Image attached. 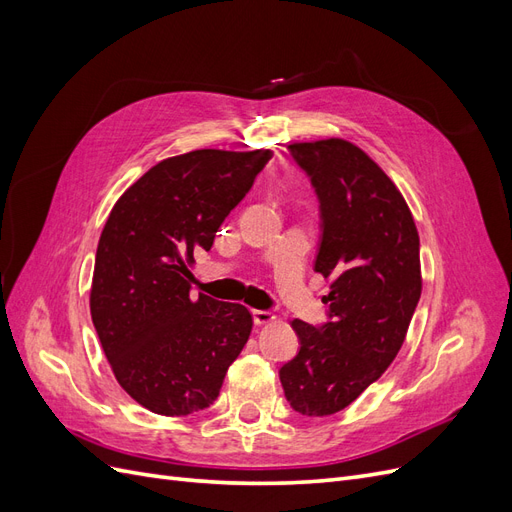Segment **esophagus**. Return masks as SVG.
Here are the masks:
<instances>
[{
	"label": "esophagus",
	"mask_w": 512,
	"mask_h": 512,
	"mask_svg": "<svg viewBox=\"0 0 512 512\" xmlns=\"http://www.w3.org/2000/svg\"><path fill=\"white\" fill-rule=\"evenodd\" d=\"M252 316H254L256 324H267L275 318L273 312H269V309H252Z\"/></svg>",
	"instance_id": "34e87169"
}]
</instances>
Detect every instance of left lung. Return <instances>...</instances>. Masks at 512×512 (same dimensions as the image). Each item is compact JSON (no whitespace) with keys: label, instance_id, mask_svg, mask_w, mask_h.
<instances>
[{"label":"left lung","instance_id":"8db88e82","mask_svg":"<svg viewBox=\"0 0 512 512\" xmlns=\"http://www.w3.org/2000/svg\"><path fill=\"white\" fill-rule=\"evenodd\" d=\"M320 203L314 269L331 282L329 320H292L299 354L280 369L292 410L329 416L350 406L404 344L421 299L414 218L397 185L363 149L327 138L288 145Z\"/></svg>","mask_w":512,"mask_h":512}]
</instances>
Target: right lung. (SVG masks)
Instances as JSON below:
<instances>
[{
  "label": "right lung",
  "mask_w": 512,
  "mask_h": 512,
  "mask_svg": "<svg viewBox=\"0 0 512 512\" xmlns=\"http://www.w3.org/2000/svg\"><path fill=\"white\" fill-rule=\"evenodd\" d=\"M269 149H196L158 162L117 200L100 235L91 320L121 389L162 416H188L220 395L252 333L241 303L190 294L188 265L256 175Z\"/></svg>",
  "instance_id": "add662e5"
}]
</instances>
